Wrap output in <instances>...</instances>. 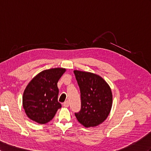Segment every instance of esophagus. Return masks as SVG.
<instances>
[{
	"label": "esophagus",
	"mask_w": 151,
	"mask_h": 151,
	"mask_svg": "<svg viewBox=\"0 0 151 151\" xmlns=\"http://www.w3.org/2000/svg\"><path fill=\"white\" fill-rule=\"evenodd\" d=\"M63 106H64V107H68V106H69V101H65V102L64 103V104H63Z\"/></svg>",
	"instance_id": "esophagus-1"
}]
</instances>
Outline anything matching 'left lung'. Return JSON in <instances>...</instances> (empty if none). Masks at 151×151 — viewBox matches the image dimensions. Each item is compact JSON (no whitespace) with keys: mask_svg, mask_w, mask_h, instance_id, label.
Here are the masks:
<instances>
[{"mask_svg":"<svg viewBox=\"0 0 151 151\" xmlns=\"http://www.w3.org/2000/svg\"><path fill=\"white\" fill-rule=\"evenodd\" d=\"M80 87L82 106L75 114L78 122L86 127L101 124L109 115L112 106L111 88L101 76L95 73L74 70Z\"/></svg>","mask_w":151,"mask_h":151,"instance_id":"1","label":"left lung"}]
</instances>
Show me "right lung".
I'll return each mask as SVG.
<instances>
[{
    "mask_svg": "<svg viewBox=\"0 0 151 151\" xmlns=\"http://www.w3.org/2000/svg\"><path fill=\"white\" fill-rule=\"evenodd\" d=\"M66 69L56 68L42 71L30 81L22 97L23 108L27 117L44 124L54 117L61 104L58 102V81Z\"/></svg>",
    "mask_w": 151,
    "mask_h": 151,
    "instance_id": "obj_1",
    "label": "right lung"
}]
</instances>
